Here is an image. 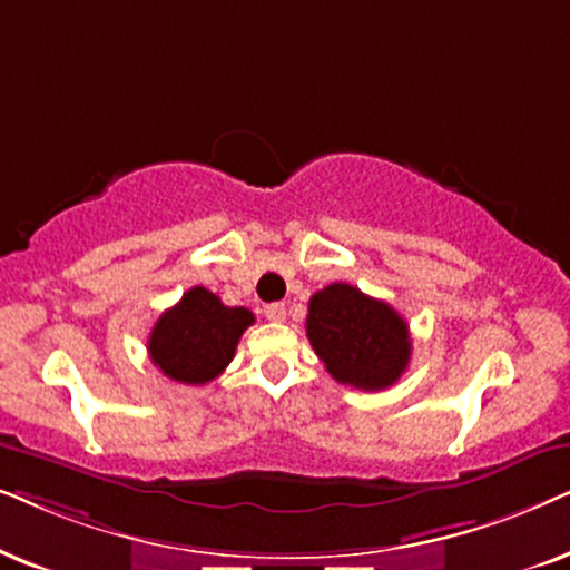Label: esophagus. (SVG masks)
I'll return each instance as SVG.
<instances>
[{"mask_svg": "<svg viewBox=\"0 0 570 570\" xmlns=\"http://www.w3.org/2000/svg\"><path fill=\"white\" fill-rule=\"evenodd\" d=\"M265 317H268L271 323H281L286 317V307L281 305V302H271V305H265Z\"/></svg>", "mask_w": 570, "mask_h": 570, "instance_id": "1", "label": "esophagus"}]
</instances>
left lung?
I'll use <instances>...</instances> for the list:
<instances>
[{
    "mask_svg": "<svg viewBox=\"0 0 570 570\" xmlns=\"http://www.w3.org/2000/svg\"><path fill=\"white\" fill-rule=\"evenodd\" d=\"M307 338L333 381L360 391L389 389L412 360L404 317L352 284H331L309 297Z\"/></svg>",
    "mask_w": 570,
    "mask_h": 570,
    "instance_id": "1",
    "label": "left lung"
}]
</instances>
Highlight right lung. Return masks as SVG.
<instances>
[{
  "label": "right lung",
  "instance_id": "add662e5",
  "mask_svg": "<svg viewBox=\"0 0 570 570\" xmlns=\"http://www.w3.org/2000/svg\"><path fill=\"white\" fill-rule=\"evenodd\" d=\"M253 323L247 307H226L206 286H193L156 321L148 336L150 362L169 381L206 385L224 373Z\"/></svg>",
  "mask_w": 570,
  "mask_h": 570
}]
</instances>
